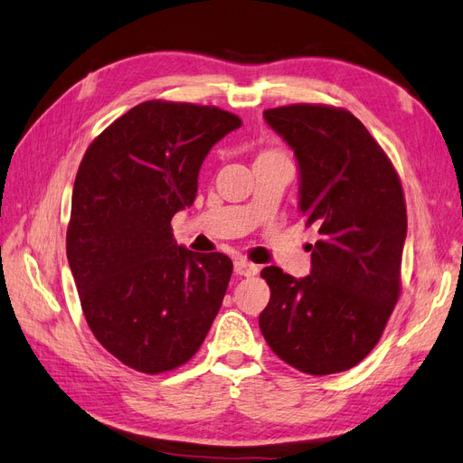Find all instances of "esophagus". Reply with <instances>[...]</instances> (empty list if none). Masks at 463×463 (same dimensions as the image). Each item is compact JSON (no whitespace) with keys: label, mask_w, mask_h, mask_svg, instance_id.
I'll return each instance as SVG.
<instances>
[{"label":"esophagus","mask_w":463,"mask_h":463,"mask_svg":"<svg viewBox=\"0 0 463 463\" xmlns=\"http://www.w3.org/2000/svg\"><path fill=\"white\" fill-rule=\"evenodd\" d=\"M234 272L239 276L250 278V276L258 274V266L249 262V260H244V258H239V260H234Z\"/></svg>","instance_id":"obj_1"}]
</instances>
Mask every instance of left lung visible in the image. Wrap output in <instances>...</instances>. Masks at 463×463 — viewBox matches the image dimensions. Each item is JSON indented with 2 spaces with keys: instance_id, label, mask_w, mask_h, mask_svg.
I'll list each match as a JSON object with an SVG mask.
<instances>
[{
  "instance_id": "8db88e82",
  "label": "left lung",
  "mask_w": 463,
  "mask_h": 463,
  "mask_svg": "<svg viewBox=\"0 0 463 463\" xmlns=\"http://www.w3.org/2000/svg\"><path fill=\"white\" fill-rule=\"evenodd\" d=\"M294 149L298 209L319 234L309 276L278 266L260 276L270 302L258 317L270 349L307 374L361 363L377 345L401 294L406 205L391 159L351 112L292 104L264 112Z\"/></svg>"
}]
</instances>
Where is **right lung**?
<instances>
[{"instance_id": "add662e5", "label": "right lung", "mask_w": 463, "mask_h": 463, "mask_svg": "<svg viewBox=\"0 0 463 463\" xmlns=\"http://www.w3.org/2000/svg\"><path fill=\"white\" fill-rule=\"evenodd\" d=\"M241 126L214 106L147 100L86 149L67 258L86 324L128 367L147 374L181 367L219 314L231 258L177 244L171 219L195 201L211 147Z\"/></svg>"}]
</instances>
